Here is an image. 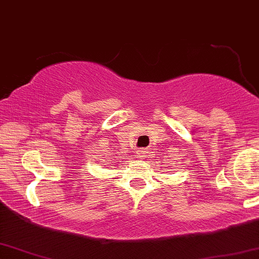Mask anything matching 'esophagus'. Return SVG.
<instances>
[{"instance_id": "34e87169", "label": "esophagus", "mask_w": 259, "mask_h": 259, "mask_svg": "<svg viewBox=\"0 0 259 259\" xmlns=\"http://www.w3.org/2000/svg\"><path fill=\"white\" fill-rule=\"evenodd\" d=\"M147 154H148V151L146 150V149H139L136 151V156L139 157V158H143V157H146L147 156Z\"/></svg>"}]
</instances>
